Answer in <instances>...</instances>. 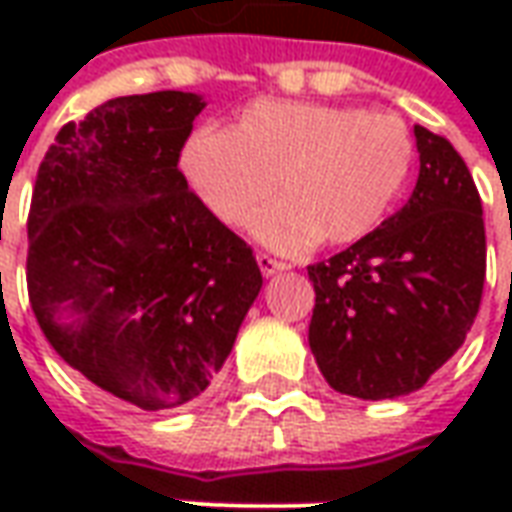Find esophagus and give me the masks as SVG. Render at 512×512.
<instances>
[{"label": "esophagus", "mask_w": 512, "mask_h": 512, "mask_svg": "<svg viewBox=\"0 0 512 512\" xmlns=\"http://www.w3.org/2000/svg\"><path fill=\"white\" fill-rule=\"evenodd\" d=\"M257 266H260V271H263V277H274V274H279V271H285L288 263H282V260H277V257L266 255V252H257Z\"/></svg>", "instance_id": "esophagus-1"}]
</instances>
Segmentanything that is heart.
<instances>
[{"label": "heart", "mask_w": 512, "mask_h": 512, "mask_svg": "<svg viewBox=\"0 0 512 512\" xmlns=\"http://www.w3.org/2000/svg\"><path fill=\"white\" fill-rule=\"evenodd\" d=\"M414 164V139L395 115L312 101H257L233 131L205 128L183 147V172L202 205L279 252L318 241L354 244L384 222Z\"/></svg>", "instance_id": "obj_1"}]
</instances>
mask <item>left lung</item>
I'll return each instance as SVG.
<instances>
[{
  "mask_svg": "<svg viewBox=\"0 0 512 512\" xmlns=\"http://www.w3.org/2000/svg\"><path fill=\"white\" fill-rule=\"evenodd\" d=\"M408 202L340 255L307 268L310 348L332 389L362 400L417 392L472 329L485 282L483 202L461 153L414 126Z\"/></svg>",
  "mask_w": 512,
  "mask_h": 512,
  "instance_id": "1",
  "label": "left lung"
}]
</instances>
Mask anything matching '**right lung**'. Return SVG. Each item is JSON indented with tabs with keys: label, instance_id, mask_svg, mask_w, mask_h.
<instances>
[{
	"label": "right lung",
	"instance_id": "1",
	"mask_svg": "<svg viewBox=\"0 0 512 512\" xmlns=\"http://www.w3.org/2000/svg\"><path fill=\"white\" fill-rule=\"evenodd\" d=\"M202 109L180 90L95 106L60 128L32 191L27 290L40 329L73 370L142 411L208 389L263 288L252 246L178 169Z\"/></svg>",
	"mask_w": 512,
	"mask_h": 512
}]
</instances>
